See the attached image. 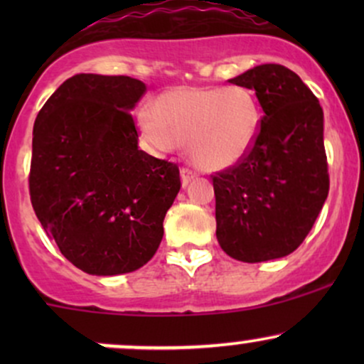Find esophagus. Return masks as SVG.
Instances as JSON below:
<instances>
[{
    "label": "esophagus",
    "mask_w": 364,
    "mask_h": 364,
    "mask_svg": "<svg viewBox=\"0 0 364 364\" xmlns=\"http://www.w3.org/2000/svg\"><path fill=\"white\" fill-rule=\"evenodd\" d=\"M195 178H196L195 171H191V169H188V168H183L181 169V183H183V186H188V183H190L191 179H195Z\"/></svg>",
    "instance_id": "esophagus-1"
}]
</instances>
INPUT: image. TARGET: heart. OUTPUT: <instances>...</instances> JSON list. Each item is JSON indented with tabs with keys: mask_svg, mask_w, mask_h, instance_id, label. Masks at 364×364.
<instances>
[{
	"mask_svg": "<svg viewBox=\"0 0 364 364\" xmlns=\"http://www.w3.org/2000/svg\"><path fill=\"white\" fill-rule=\"evenodd\" d=\"M136 127L157 150L188 145L191 161L205 171H223L252 154L262 127V109L245 87H176L162 92L152 107H140Z\"/></svg>",
	"mask_w": 364,
	"mask_h": 364,
	"instance_id": "1",
	"label": "heart"
}]
</instances>
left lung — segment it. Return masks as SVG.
Masks as SVG:
<instances>
[{"label": "left lung", "instance_id": "obj_1", "mask_svg": "<svg viewBox=\"0 0 364 364\" xmlns=\"http://www.w3.org/2000/svg\"><path fill=\"white\" fill-rule=\"evenodd\" d=\"M229 83L255 90L263 118L252 154L212 176L217 241L240 262L275 260L303 243L327 200L323 111L282 65L255 66Z\"/></svg>", "mask_w": 364, "mask_h": 364}]
</instances>
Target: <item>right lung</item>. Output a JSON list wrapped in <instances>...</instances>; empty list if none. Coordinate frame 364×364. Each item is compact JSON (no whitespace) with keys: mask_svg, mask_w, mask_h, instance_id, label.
<instances>
[{"mask_svg":"<svg viewBox=\"0 0 364 364\" xmlns=\"http://www.w3.org/2000/svg\"><path fill=\"white\" fill-rule=\"evenodd\" d=\"M136 78L78 73L37 114L28 190L46 235L92 275L140 269L157 252L181 181L176 164L139 149L129 111Z\"/></svg>","mask_w":364,"mask_h":364,"instance_id":"obj_1","label":"right lung"}]
</instances>
